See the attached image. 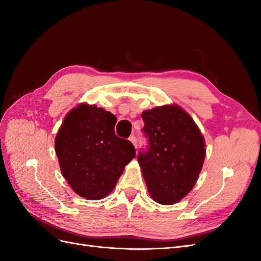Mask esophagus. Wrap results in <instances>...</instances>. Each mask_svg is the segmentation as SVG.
Listing matches in <instances>:
<instances>
[{"label": "esophagus", "instance_id": "34e87169", "mask_svg": "<svg viewBox=\"0 0 261 261\" xmlns=\"http://www.w3.org/2000/svg\"><path fill=\"white\" fill-rule=\"evenodd\" d=\"M129 140H130V143H132L134 146H135V148H137V139H136V136H135V135H130Z\"/></svg>", "mask_w": 261, "mask_h": 261}]
</instances>
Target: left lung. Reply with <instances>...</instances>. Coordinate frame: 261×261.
Wrapping results in <instances>:
<instances>
[{
  "label": "left lung",
  "mask_w": 261,
  "mask_h": 261,
  "mask_svg": "<svg viewBox=\"0 0 261 261\" xmlns=\"http://www.w3.org/2000/svg\"><path fill=\"white\" fill-rule=\"evenodd\" d=\"M148 140L137 160L148 192L159 203H175L194 187L206 149L200 130L177 106L154 108L141 114Z\"/></svg>",
  "instance_id": "obj_1"
}]
</instances>
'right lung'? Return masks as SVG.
I'll return each mask as SVG.
<instances>
[{"label": "right lung", "instance_id": "right-lung-1", "mask_svg": "<svg viewBox=\"0 0 261 261\" xmlns=\"http://www.w3.org/2000/svg\"><path fill=\"white\" fill-rule=\"evenodd\" d=\"M115 123L111 112L83 103L66 115L55 138L63 176L87 199L106 197L136 155L129 140L115 135Z\"/></svg>", "mask_w": 261, "mask_h": 261}]
</instances>
